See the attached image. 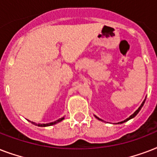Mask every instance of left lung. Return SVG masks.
Segmentation results:
<instances>
[{"instance_id": "left-lung-1", "label": "left lung", "mask_w": 157, "mask_h": 157, "mask_svg": "<svg viewBox=\"0 0 157 157\" xmlns=\"http://www.w3.org/2000/svg\"><path fill=\"white\" fill-rule=\"evenodd\" d=\"M145 100H146V98H145V99H144V102H143V103H142V104L140 105V107H139V108H138V109H137L136 111H135V112H134V113H133V114L131 115V116H129V117H128V118H127V119H125V120H124V121H121V122H118V123H116V124H122V123H124V122H126V121H129V120L132 119V118H134V117H135V116H136V115L138 114V113H139V111H140V110H141V108H142V107H143V106H144V103H145ZM94 117H95L96 118H97V119H98V120H99V121H103V120H102V119H100V118H98V117H96L95 115H94Z\"/></svg>"}]
</instances>
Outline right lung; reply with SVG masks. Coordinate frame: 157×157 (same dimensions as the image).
Returning <instances> with one entry per match:
<instances>
[{
  "label": "right lung",
  "instance_id": "obj_1",
  "mask_svg": "<svg viewBox=\"0 0 157 157\" xmlns=\"http://www.w3.org/2000/svg\"><path fill=\"white\" fill-rule=\"evenodd\" d=\"M64 119V117H62V118H59V120H57L55 121H53V122H50V123H47V124H36L35 122H33V121H30L32 122L33 124H35V125H37V126H40V127H46V126H50V125H53V124H55L57 123H59V122L62 121Z\"/></svg>",
  "mask_w": 157,
  "mask_h": 157
}]
</instances>
